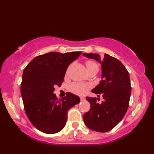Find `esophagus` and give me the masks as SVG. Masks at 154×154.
Wrapping results in <instances>:
<instances>
[{"mask_svg":"<svg viewBox=\"0 0 154 154\" xmlns=\"http://www.w3.org/2000/svg\"><path fill=\"white\" fill-rule=\"evenodd\" d=\"M80 99H81V100H85V98H84L83 97H80Z\"/></svg>","mask_w":154,"mask_h":154,"instance_id":"esophagus-1","label":"esophagus"}]
</instances>
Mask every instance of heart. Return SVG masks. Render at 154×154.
Listing matches in <instances>:
<instances>
[{"instance_id":"obj_1","label":"heart","mask_w":154,"mask_h":154,"mask_svg":"<svg viewBox=\"0 0 154 154\" xmlns=\"http://www.w3.org/2000/svg\"><path fill=\"white\" fill-rule=\"evenodd\" d=\"M86 66L87 70L92 68H97L99 70V67H98L97 64L93 61H87L86 62ZM69 89V91L71 93L75 94L83 95L84 94L87 93L88 89H89V85L88 84L82 83H74L70 85Z\"/></svg>"}]
</instances>
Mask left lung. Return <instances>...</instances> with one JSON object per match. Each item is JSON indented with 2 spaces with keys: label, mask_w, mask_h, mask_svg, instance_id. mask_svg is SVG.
Instances as JSON below:
<instances>
[{
  "label": "left lung",
  "mask_w": 154,
  "mask_h": 154,
  "mask_svg": "<svg viewBox=\"0 0 154 154\" xmlns=\"http://www.w3.org/2000/svg\"><path fill=\"white\" fill-rule=\"evenodd\" d=\"M83 55L101 65L102 80L92 92L103 94L104 99L98 103L99 98L86 97L91 109L83 115L84 122L94 131H110L122 120L128 108L132 89L129 73L119 60L109 55L105 54L103 57L97 54Z\"/></svg>",
  "instance_id": "obj_1"
}]
</instances>
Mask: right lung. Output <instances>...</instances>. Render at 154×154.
<instances>
[{"label": "right lung", "instance_id": "add662e5", "mask_svg": "<svg viewBox=\"0 0 154 154\" xmlns=\"http://www.w3.org/2000/svg\"><path fill=\"white\" fill-rule=\"evenodd\" d=\"M81 51L50 52L32 60L23 71L21 94L26 114L34 126L49 134L60 132L67 120V111L80 102L71 93L58 100L54 86H60L69 65Z\"/></svg>", "mask_w": 154, "mask_h": 154}]
</instances>
